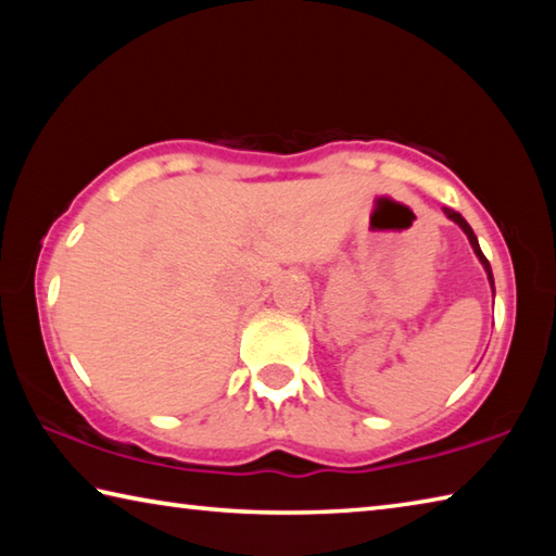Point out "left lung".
Returning a JSON list of instances; mask_svg holds the SVG:
<instances>
[{
  "label": "left lung",
  "instance_id": "8db88e82",
  "mask_svg": "<svg viewBox=\"0 0 556 556\" xmlns=\"http://www.w3.org/2000/svg\"><path fill=\"white\" fill-rule=\"evenodd\" d=\"M444 213L448 215L451 220L454 223H458V228L464 230L466 235H468V240H470V244H473V252L478 255V260H481V265L485 267V271H488V279H491V285H493V271H491V265H488V260H485V255L481 252V244H478V240H476V235H473V230H470V225L460 218V213H456V211H451V208H444ZM493 291H495V287H493Z\"/></svg>",
  "mask_w": 556,
  "mask_h": 556
}]
</instances>
